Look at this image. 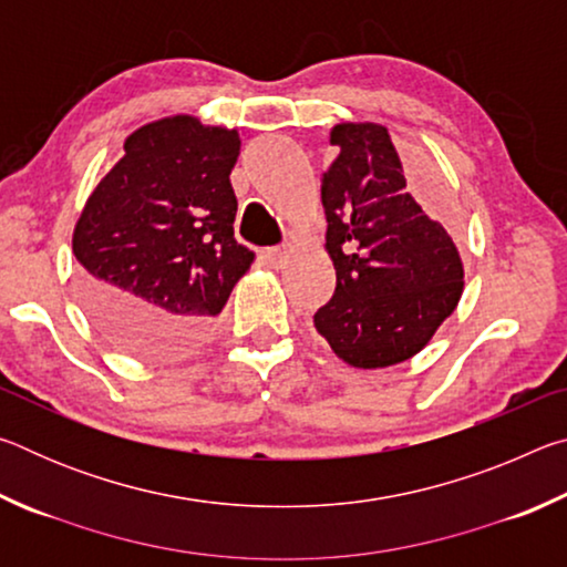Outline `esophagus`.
Listing matches in <instances>:
<instances>
[{"label": "esophagus", "mask_w": 567, "mask_h": 567, "mask_svg": "<svg viewBox=\"0 0 567 567\" xmlns=\"http://www.w3.org/2000/svg\"><path fill=\"white\" fill-rule=\"evenodd\" d=\"M287 257H290V249H287L285 245L282 247H270L265 252V260L270 262L272 267H282L287 262Z\"/></svg>", "instance_id": "obj_1"}]
</instances>
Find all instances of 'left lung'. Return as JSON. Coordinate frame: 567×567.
<instances>
[{"label":"left lung","mask_w":567,"mask_h":567,"mask_svg":"<svg viewBox=\"0 0 567 567\" xmlns=\"http://www.w3.org/2000/svg\"><path fill=\"white\" fill-rule=\"evenodd\" d=\"M330 142L340 155L324 169L320 197L338 282L315 328L352 368H390L415 358L455 312L463 260L408 192L388 127L340 122Z\"/></svg>","instance_id":"1"}]
</instances>
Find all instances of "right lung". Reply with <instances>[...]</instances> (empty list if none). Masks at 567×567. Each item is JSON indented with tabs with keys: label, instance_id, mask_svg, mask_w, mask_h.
Masks as SVG:
<instances>
[{
	"label": "right lung",
	"instance_id": "add662e5",
	"mask_svg": "<svg viewBox=\"0 0 567 567\" xmlns=\"http://www.w3.org/2000/svg\"><path fill=\"white\" fill-rule=\"evenodd\" d=\"M239 132L169 114L124 140V155L76 217L72 252L94 324L137 358L195 350L249 270L229 182Z\"/></svg>",
	"mask_w": 567,
	"mask_h": 567
}]
</instances>
